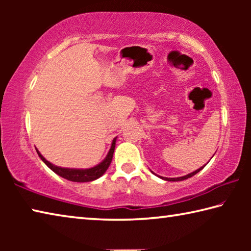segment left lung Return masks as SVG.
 <instances>
[{
	"label": "left lung",
	"mask_w": 251,
	"mask_h": 251,
	"mask_svg": "<svg viewBox=\"0 0 251 251\" xmlns=\"http://www.w3.org/2000/svg\"><path fill=\"white\" fill-rule=\"evenodd\" d=\"M203 167H205V166H202V167H201L199 169H197V171H195V172H193V173L188 174V175L182 176V177H177V178H167V177H160V176H158V175H157V176L160 177L161 179L167 180V181H179V180H184V179H187V178H190V177H193L194 175H196V174H197L198 172H201ZM155 175H156V174H155Z\"/></svg>",
	"instance_id": "obj_1"
}]
</instances>
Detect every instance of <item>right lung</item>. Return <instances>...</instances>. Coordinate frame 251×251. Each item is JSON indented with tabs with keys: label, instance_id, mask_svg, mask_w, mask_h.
<instances>
[{
	"label": "right lung",
	"instance_id": "add662e5",
	"mask_svg": "<svg viewBox=\"0 0 251 251\" xmlns=\"http://www.w3.org/2000/svg\"><path fill=\"white\" fill-rule=\"evenodd\" d=\"M115 145H116V138L113 139L112 146H110V150L108 151L107 156L105 157V159L100 163L96 166L87 169H76V168H63L55 166L52 163H50L49 160H46L43 156L41 155V152L36 150L37 154H39L40 158L44 161L46 166L52 169V171L57 174L58 176L65 178L67 180L71 181H76V182H86V181H93L100 178V176L104 175V173L107 171L109 167L110 163H112L113 159V154L114 151H115Z\"/></svg>",
	"mask_w": 251,
	"mask_h": 251
}]
</instances>
